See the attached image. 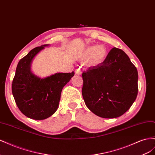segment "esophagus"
Masks as SVG:
<instances>
[{"label": "esophagus", "instance_id": "1", "mask_svg": "<svg viewBox=\"0 0 155 155\" xmlns=\"http://www.w3.org/2000/svg\"><path fill=\"white\" fill-rule=\"evenodd\" d=\"M76 74L78 75H81L82 74V70L81 68H77L76 70Z\"/></svg>", "mask_w": 155, "mask_h": 155}]
</instances>
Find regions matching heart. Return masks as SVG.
Masks as SVG:
<instances>
[{
	"mask_svg": "<svg viewBox=\"0 0 155 155\" xmlns=\"http://www.w3.org/2000/svg\"><path fill=\"white\" fill-rule=\"evenodd\" d=\"M83 55L86 58H91L92 64L98 65L104 62L107 55V50L102 45L90 46L84 50Z\"/></svg>",
	"mask_w": 155,
	"mask_h": 155,
	"instance_id": "heart-1",
	"label": "heart"
}]
</instances>
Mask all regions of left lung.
<instances>
[{
  "label": "left lung",
  "instance_id": "left-lung-1",
  "mask_svg": "<svg viewBox=\"0 0 155 155\" xmlns=\"http://www.w3.org/2000/svg\"><path fill=\"white\" fill-rule=\"evenodd\" d=\"M82 95L88 109L104 118L123 115L138 94V75L128 55L113 48L104 62L82 74Z\"/></svg>",
  "mask_w": 155,
  "mask_h": 155
}]
</instances>
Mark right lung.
<instances>
[{
    "label": "right lung",
    "mask_w": 155,
    "mask_h": 155,
    "mask_svg": "<svg viewBox=\"0 0 155 155\" xmlns=\"http://www.w3.org/2000/svg\"><path fill=\"white\" fill-rule=\"evenodd\" d=\"M48 45L32 49L18 62L12 82V94L22 113L41 120L54 114L59 107L62 89L74 76L72 73H56L45 78L31 71L35 56Z\"/></svg>",
    "instance_id": "right-lung-1"
}]
</instances>
